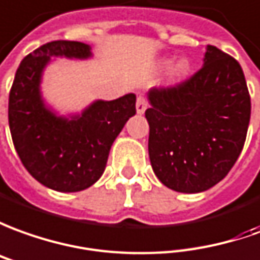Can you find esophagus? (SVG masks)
Instances as JSON below:
<instances>
[{
  "label": "esophagus",
  "mask_w": 260,
  "mask_h": 260,
  "mask_svg": "<svg viewBox=\"0 0 260 260\" xmlns=\"http://www.w3.org/2000/svg\"><path fill=\"white\" fill-rule=\"evenodd\" d=\"M147 106V100L144 99L143 96H139V98H137V102H136V110H137V114H143V113L146 112Z\"/></svg>",
  "instance_id": "obj_1"
}]
</instances>
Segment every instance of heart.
I'll return each mask as SVG.
<instances>
[{
	"label": "heart",
	"instance_id": "heart-1",
	"mask_svg": "<svg viewBox=\"0 0 260 260\" xmlns=\"http://www.w3.org/2000/svg\"><path fill=\"white\" fill-rule=\"evenodd\" d=\"M170 65H171V59L164 58L160 60L161 68H167ZM188 73H189V63L187 59H178L170 69V83H174V85L181 83L188 76Z\"/></svg>",
	"mask_w": 260,
	"mask_h": 260
}]
</instances>
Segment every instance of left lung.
Wrapping results in <instances>:
<instances>
[{"label": "left lung", "mask_w": 260, "mask_h": 260, "mask_svg": "<svg viewBox=\"0 0 260 260\" xmlns=\"http://www.w3.org/2000/svg\"><path fill=\"white\" fill-rule=\"evenodd\" d=\"M202 60L187 82L147 93L154 174L185 194L207 191L226 177L242 151L250 120L241 65L212 45H207Z\"/></svg>", "instance_id": "obj_1"}]
</instances>
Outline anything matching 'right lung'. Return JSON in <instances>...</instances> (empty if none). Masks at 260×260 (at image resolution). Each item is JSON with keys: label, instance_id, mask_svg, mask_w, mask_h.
<instances>
[{"label": "right lung", "instance_id": "obj_1", "mask_svg": "<svg viewBox=\"0 0 260 260\" xmlns=\"http://www.w3.org/2000/svg\"><path fill=\"white\" fill-rule=\"evenodd\" d=\"M52 58L87 60L93 58L92 46L53 41L22 59L10 92L11 136L37 181L59 192H78L105 173L113 141L136 114V94L94 100L80 113L60 114L46 103L41 86Z\"/></svg>", "mask_w": 260, "mask_h": 260}]
</instances>
